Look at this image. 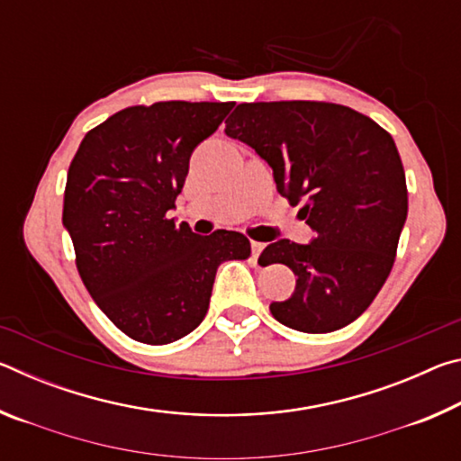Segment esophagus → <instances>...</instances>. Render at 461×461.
Here are the masks:
<instances>
[{"mask_svg": "<svg viewBox=\"0 0 461 461\" xmlns=\"http://www.w3.org/2000/svg\"><path fill=\"white\" fill-rule=\"evenodd\" d=\"M267 248V244H262V241H252V260L256 264V260H258V256L262 254V249Z\"/></svg>", "mask_w": 461, "mask_h": 461, "instance_id": "1", "label": "esophagus"}]
</instances>
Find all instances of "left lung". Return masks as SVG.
I'll return each mask as SVG.
<instances>
[{
	"label": "left lung",
	"mask_w": 461,
	"mask_h": 461,
	"mask_svg": "<svg viewBox=\"0 0 461 461\" xmlns=\"http://www.w3.org/2000/svg\"><path fill=\"white\" fill-rule=\"evenodd\" d=\"M225 134L270 165L278 193L315 231L272 241L260 260L294 272L291 299L270 313L291 330L330 333L356 321L393 270L409 194L393 136L368 115L327 101L240 104ZM258 260V262H260Z\"/></svg>",
	"instance_id": "8db88e82"
}]
</instances>
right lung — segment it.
<instances>
[{"label": "right lung", "instance_id": "right-lung-1", "mask_svg": "<svg viewBox=\"0 0 461 461\" xmlns=\"http://www.w3.org/2000/svg\"><path fill=\"white\" fill-rule=\"evenodd\" d=\"M233 107L158 101L113 113L85 134L68 167L62 225L93 301L148 346L185 338L209 309L215 272L246 260L244 233L197 236L168 220L197 144Z\"/></svg>", "mask_w": 461, "mask_h": 461}]
</instances>
